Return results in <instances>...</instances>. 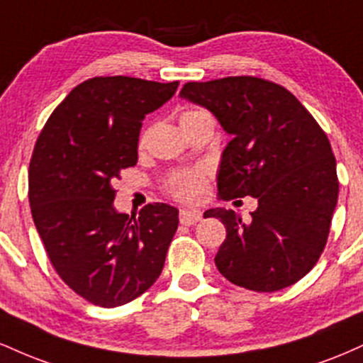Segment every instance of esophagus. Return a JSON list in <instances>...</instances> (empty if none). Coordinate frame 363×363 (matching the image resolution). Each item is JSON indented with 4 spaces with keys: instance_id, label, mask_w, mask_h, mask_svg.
<instances>
[{
    "instance_id": "1",
    "label": "esophagus",
    "mask_w": 363,
    "mask_h": 363,
    "mask_svg": "<svg viewBox=\"0 0 363 363\" xmlns=\"http://www.w3.org/2000/svg\"><path fill=\"white\" fill-rule=\"evenodd\" d=\"M201 211L199 210H187V208H182L181 213H179V220H181L182 225H194L196 222L201 220Z\"/></svg>"
}]
</instances>
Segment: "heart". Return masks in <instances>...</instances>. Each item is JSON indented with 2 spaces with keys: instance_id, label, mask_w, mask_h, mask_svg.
Returning <instances> with one entry per match:
<instances>
[{
  "instance_id": "1",
  "label": "heart",
  "mask_w": 363,
  "mask_h": 363,
  "mask_svg": "<svg viewBox=\"0 0 363 363\" xmlns=\"http://www.w3.org/2000/svg\"><path fill=\"white\" fill-rule=\"evenodd\" d=\"M198 114H201V111H187L181 116V123ZM169 187L177 198L186 199V201H196L205 191V179H203L201 172H181L176 177H172Z\"/></svg>"
}]
</instances>
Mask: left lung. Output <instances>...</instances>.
Wrapping results in <instances>:
<instances>
[{
  "label": "left lung",
  "mask_w": 363,
  "mask_h": 363,
  "mask_svg": "<svg viewBox=\"0 0 363 363\" xmlns=\"http://www.w3.org/2000/svg\"><path fill=\"white\" fill-rule=\"evenodd\" d=\"M181 99L205 107L232 136L222 153L218 194L252 196V220L211 208L227 228L215 256L234 285L277 291L314 268L338 203L336 160L326 133L289 90L256 77L189 82Z\"/></svg>",
  "instance_id": "left-lung-1"
}]
</instances>
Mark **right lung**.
I'll return each instance as SVG.
<instances>
[{"instance_id":"right-lung-1","label":"right lung","mask_w":363,"mask_h":363,"mask_svg":"<svg viewBox=\"0 0 363 363\" xmlns=\"http://www.w3.org/2000/svg\"><path fill=\"white\" fill-rule=\"evenodd\" d=\"M177 86L91 78L54 109L35 143L28 167L35 228L61 280L95 306L135 301L164 268L179 210L155 203L138 216L119 213L112 182L138 162L141 121Z\"/></svg>"}]
</instances>
